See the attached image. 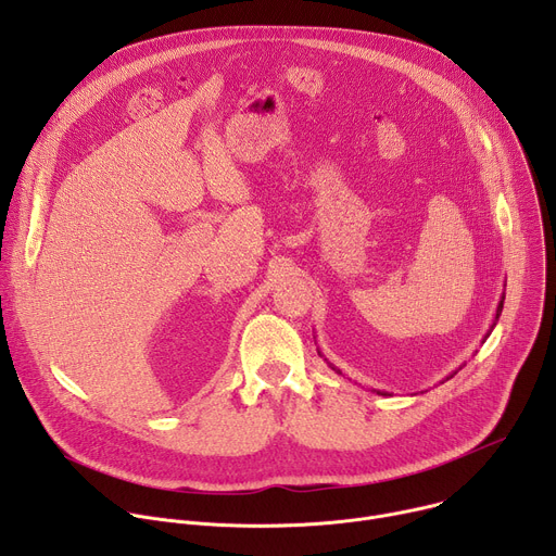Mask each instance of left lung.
<instances>
[{
  "label": "left lung",
  "mask_w": 556,
  "mask_h": 556,
  "mask_svg": "<svg viewBox=\"0 0 556 556\" xmlns=\"http://www.w3.org/2000/svg\"><path fill=\"white\" fill-rule=\"evenodd\" d=\"M504 299H506V294H504V292H502V299H500V303H497V312H495V321H493V326H491V330H489V334H491V332H493V328H495V326H497V321H500V314H502V307H504ZM489 334H486V337H484V341H486V339H489ZM484 341H482V343H484ZM319 354H321V352H319ZM321 356H324V354H321ZM326 361H328V358H326ZM328 365H330V367H332V369H334V371H337V374H343V371H341V369H339V367H334V365H332V363H328ZM459 369H462V367H459ZM455 374H457V369H455V371H453V374H448V376H446V380H448V378H453V376H455ZM374 391H376V389H374ZM376 393H378V395H389V393H387V391H376Z\"/></svg>",
  "instance_id": "1"
}]
</instances>
